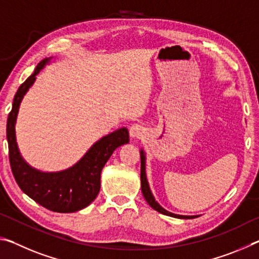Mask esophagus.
Masks as SVG:
<instances>
[{
    "mask_svg": "<svg viewBox=\"0 0 259 259\" xmlns=\"http://www.w3.org/2000/svg\"><path fill=\"white\" fill-rule=\"evenodd\" d=\"M145 133V129H144L143 125L140 124H134L130 126V136L133 138H139Z\"/></svg>",
    "mask_w": 259,
    "mask_h": 259,
    "instance_id": "esophagus-1",
    "label": "esophagus"
}]
</instances>
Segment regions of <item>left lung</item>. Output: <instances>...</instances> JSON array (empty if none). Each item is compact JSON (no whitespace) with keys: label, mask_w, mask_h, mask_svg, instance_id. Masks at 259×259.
<instances>
[{"label":"left lung","mask_w":259,"mask_h":259,"mask_svg":"<svg viewBox=\"0 0 259 259\" xmlns=\"http://www.w3.org/2000/svg\"><path fill=\"white\" fill-rule=\"evenodd\" d=\"M140 160H142V168H140V181H142V192H143V195L145 200L147 201V203L151 205V207L156 210V211H159L163 214H166V216H170V217H176V218H183V219H191V218H194L196 216H181V214H175L172 212H169L166 211L165 209H163L161 207V205L156 202L154 196H153L152 192L150 190V186H148V183H147V179H146V172H145V155H144V152L140 151Z\"/></svg>","instance_id":"left-lung-1"}]
</instances>
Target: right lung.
Returning <instances> with one entry per match:
<instances>
[{
	"instance_id": "obj_1",
	"label": "right lung",
	"mask_w": 259,
	"mask_h": 259,
	"mask_svg": "<svg viewBox=\"0 0 259 259\" xmlns=\"http://www.w3.org/2000/svg\"><path fill=\"white\" fill-rule=\"evenodd\" d=\"M50 58L37 64L34 73L19 87L7 122L9 160L12 174L21 191L35 202L56 212H74L89 205L100 190V172L117 147L129 143L128 129L121 128L105 136L88 151L77 163L61 172H41L26 163L16 143L15 124L19 105L35 76Z\"/></svg>"
}]
</instances>
